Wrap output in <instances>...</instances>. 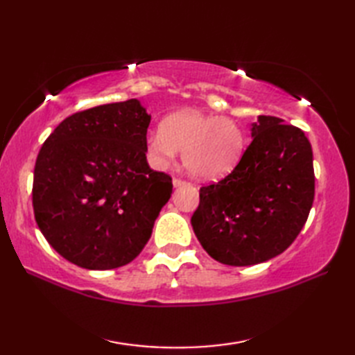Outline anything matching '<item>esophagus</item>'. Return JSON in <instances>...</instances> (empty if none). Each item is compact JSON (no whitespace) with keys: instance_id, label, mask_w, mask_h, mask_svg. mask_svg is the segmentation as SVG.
<instances>
[{"instance_id":"34e87169","label":"esophagus","mask_w":355,"mask_h":355,"mask_svg":"<svg viewBox=\"0 0 355 355\" xmlns=\"http://www.w3.org/2000/svg\"><path fill=\"white\" fill-rule=\"evenodd\" d=\"M173 186H175V187H178V186H183V184H187V182H186V180H182V178H173Z\"/></svg>"}]
</instances>
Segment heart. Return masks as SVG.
Wrapping results in <instances>:
<instances>
[{
  "label": "heart",
  "mask_w": 355,
  "mask_h": 355,
  "mask_svg": "<svg viewBox=\"0 0 355 355\" xmlns=\"http://www.w3.org/2000/svg\"><path fill=\"white\" fill-rule=\"evenodd\" d=\"M244 146V131L235 120L191 110L169 116L160 130L146 137L148 155L155 168H168L183 150L186 168L205 180L230 172Z\"/></svg>",
  "instance_id": "b5f03b06"
}]
</instances>
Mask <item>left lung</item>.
<instances>
[{"label": "left lung", "mask_w": 355, "mask_h": 355, "mask_svg": "<svg viewBox=\"0 0 355 355\" xmlns=\"http://www.w3.org/2000/svg\"><path fill=\"white\" fill-rule=\"evenodd\" d=\"M282 122L259 116L235 169L200 189L193 232L202 248L225 266H254L281 254L310 215L313 149L302 130Z\"/></svg>", "instance_id": "obj_1"}]
</instances>
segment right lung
<instances>
[{"instance_id": "right-lung-1", "label": "right lung", "mask_w": 355, "mask_h": 355, "mask_svg": "<svg viewBox=\"0 0 355 355\" xmlns=\"http://www.w3.org/2000/svg\"><path fill=\"white\" fill-rule=\"evenodd\" d=\"M149 123L146 110L130 99L74 112L44 141L35 164V220L74 266H126L150 238L172 178L146 162Z\"/></svg>"}]
</instances>
